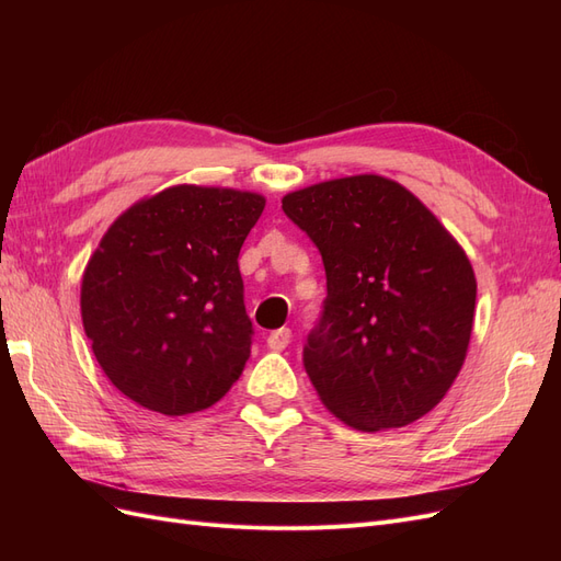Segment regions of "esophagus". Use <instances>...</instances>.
<instances>
[{"label":"esophagus","instance_id":"esophagus-1","mask_svg":"<svg viewBox=\"0 0 561 561\" xmlns=\"http://www.w3.org/2000/svg\"><path fill=\"white\" fill-rule=\"evenodd\" d=\"M290 339H293L290 328H280V330L271 332V334L266 336V346H268L271 351H283L287 344H290Z\"/></svg>","mask_w":561,"mask_h":561}]
</instances>
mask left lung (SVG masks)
Segmentation results:
<instances>
[{"label":"left lung","mask_w":561,"mask_h":561,"mask_svg":"<svg viewBox=\"0 0 561 561\" xmlns=\"http://www.w3.org/2000/svg\"><path fill=\"white\" fill-rule=\"evenodd\" d=\"M318 248L328 297L301 363L320 400L358 431L400 428L445 398L472 330V266L393 180L355 175L283 198Z\"/></svg>","instance_id":"obj_1"}]
</instances>
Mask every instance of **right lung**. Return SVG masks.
<instances>
[{
  "mask_svg": "<svg viewBox=\"0 0 561 561\" xmlns=\"http://www.w3.org/2000/svg\"><path fill=\"white\" fill-rule=\"evenodd\" d=\"M264 198L171 186L124 213L83 271L81 318L95 360L151 412L208 410L252 346L239 252Z\"/></svg>",
  "mask_w": 561,
  "mask_h": 561,
  "instance_id": "1",
  "label": "right lung"
}]
</instances>
